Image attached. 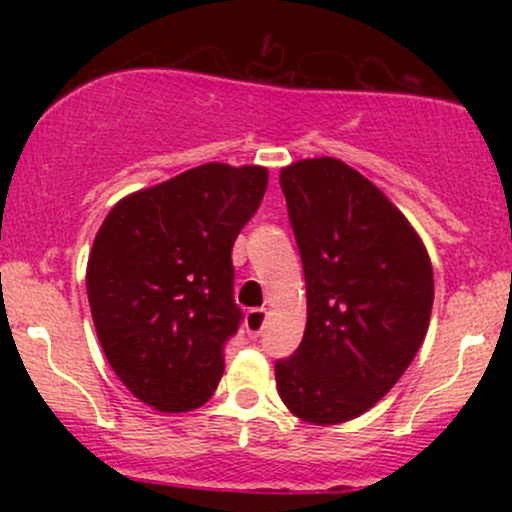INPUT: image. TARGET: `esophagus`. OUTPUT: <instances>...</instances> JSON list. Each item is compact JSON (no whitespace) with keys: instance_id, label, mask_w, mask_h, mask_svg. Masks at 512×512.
Segmentation results:
<instances>
[{"instance_id":"obj_1","label":"esophagus","mask_w":512,"mask_h":512,"mask_svg":"<svg viewBox=\"0 0 512 512\" xmlns=\"http://www.w3.org/2000/svg\"><path fill=\"white\" fill-rule=\"evenodd\" d=\"M264 322H267V310L255 308L248 313V320H245V330H248L250 337H260L264 330Z\"/></svg>"}]
</instances>
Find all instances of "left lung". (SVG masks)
I'll use <instances>...</instances> for the list:
<instances>
[{
    "mask_svg": "<svg viewBox=\"0 0 512 512\" xmlns=\"http://www.w3.org/2000/svg\"><path fill=\"white\" fill-rule=\"evenodd\" d=\"M301 252L308 322L276 361L284 404L308 424H344L392 390L424 342L433 269L402 211L337 158L281 170Z\"/></svg>",
    "mask_w": 512,
    "mask_h": 512,
    "instance_id": "8db88e82",
    "label": "left lung"
}]
</instances>
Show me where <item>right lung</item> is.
Returning a JSON list of instances; mask_svg holds the SVG:
<instances>
[{"mask_svg":"<svg viewBox=\"0 0 512 512\" xmlns=\"http://www.w3.org/2000/svg\"><path fill=\"white\" fill-rule=\"evenodd\" d=\"M267 178L260 166L204 163L105 216L88 257V303L117 378L149 407L190 411L214 395L223 342L243 322L231 248Z\"/></svg>","mask_w":512,"mask_h":512,"instance_id":"add662e5","label":"right lung"}]
</instances>
